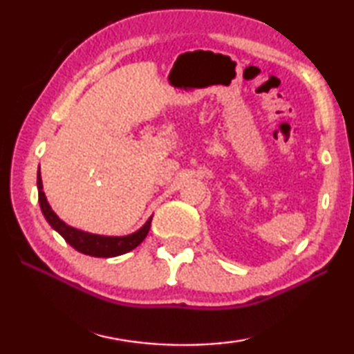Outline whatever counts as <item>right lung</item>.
<instances>
[{
	"label": "right lung",
	"mask_w": 354,
	"mask_h": 354,
	"mask_svg": "<svg viewBox=\"0 0 354 354\" xmlns=\"http://www.w3.org/2000/svg\"><path fill=\"white\" fill-rule=\"evenodd\" d=\"M37 189H39L40 209L41 212H44L48 223L51 225L53 230H56L59 234L65 239V242H68L71 247L82 254H88L93 257H113V256L128 253V251L139 247V245L143 242V239L147 237L149 226H151L153 217L149 218L139 231L123 237H109V236H98V234H91V232H84V231L76 230V227L68 226L67 223H64V221L59 218L55 212H53L51 206L48 205L44 190H41L44 189V185H41L40 171L37 173Z\"/></svg>",
	"instance_id": "1"
}]
</instances>
